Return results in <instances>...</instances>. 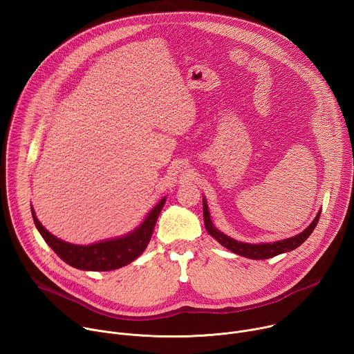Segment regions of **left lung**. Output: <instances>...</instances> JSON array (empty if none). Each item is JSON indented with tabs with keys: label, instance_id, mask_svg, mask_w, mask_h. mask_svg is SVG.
I'll return each mask as SVG.
<instances>
[{
	"label": "left lung",
	"instance_id": "obj_1",
	"mask_svg": "<svg viewBox=\"0 0 354 354\" xmlns=\"http://www.w3.org/2000/svg\"><path fill=\"white\" fill-rule=\"evenodd\" d=\"M321 210L317 213L313 223L304 231L299 232L295 236L281 239V241H276V242L248 243V242L236 241V239L225 235L224 232H221L218 228L214 227V224L212 221L210 210H209V206H207V200L203 196V218H205V227H206L207 232L216 241H218L224 248H227L228 250L234 252V254H236L239 257H243V258H248V259H269V258L277 257L280 254H284V252H290V250L298 248L302 242L307 241V238L311 235V232L317 227L319 216H321Z\"/></svg>",
	"mask_w": 354,
	"mask_h": 354
}]
</instances>
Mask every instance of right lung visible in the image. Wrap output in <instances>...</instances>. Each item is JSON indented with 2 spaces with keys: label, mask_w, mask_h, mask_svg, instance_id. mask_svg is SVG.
<instances>
[{
  "label": "right lung",
  "mask_w": 354,
  "mask_h": 354,
  "mask_svg": "<svg viewBox=\"0 0 354 354\" xmlns=\"http://www.w3.org/2000/svg\"><path fill=\"white\" fill-rule=\"evenodd\" d=\"M165 201L167 196H164L158 203L149 210V213L145 216V218L141 221L138 227H136L126 235L97 241L89 245L70 243L55 236L53 234H50L37 220L33 207L30 209L33 223L37 231L40 232L46 243L52 248L60 257V259H63L67 265L80 270L109 272L131 263L145 250Z\"/></svg>",
  "instance_id": "1"
}]
</instances>
